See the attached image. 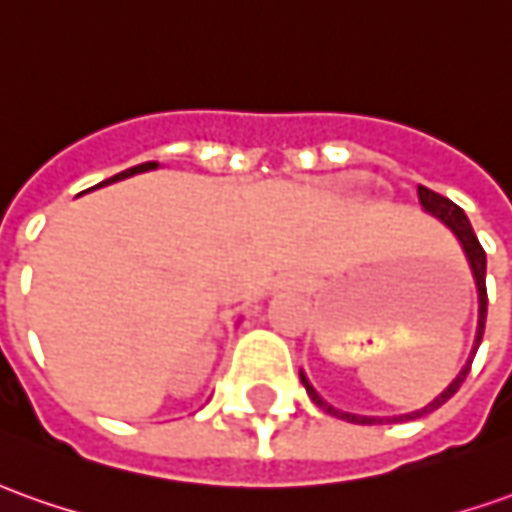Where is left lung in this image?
<instances>
[{
    "mask_svg": "<svg viewBox=\"0 0 512 512\" xmlns=\"http://www.w3.org/2000/svg\"><path fill=\"white\" fill-rule=\"evenodd\" d=\"M418 200H421V206L424 211H429L432 217H438L446 228H449L451 234L457 236V242H460V248H463L465 259H468V267H471V276H474V284H477V295H479V320H477V337H474V348H471V357L463 365V370L451 379V384L435 396L426 407L415 412H404V415H393V418H373V415H354V412H343L337 410V407H331L329 401H323V398L317 396V390L309 384L306 379V373L301 370V382L306 387V393L309 398L315 401L317 407L323 412H329L334 418H343V421H351V424H384V421H390V424H398V421H412V418H424L429 412H435L438 407H443L446 401H449L457 390H460V384L465 382V376H468V370H471V362L477 357V348L482 343V334H485V317H488V290H485V267H488V259H485V250L479 245L477 234H474V228H471V222L465 217V211L457 206V203H451L449 197L438 195V192H432V189H426V186H418Z\"/></svg>",
    "mask_w": 512,
    "mask_h": 512,
    "instance_id": "obj_1",
    "label": "left lung"
}]
</instances>
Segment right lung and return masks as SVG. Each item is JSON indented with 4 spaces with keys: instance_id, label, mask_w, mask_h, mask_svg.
Segmentation results:
<instances>
[{
    "instance_id": "1",
    "label": "right lung",
    "mask_w": 512,
    "mask_h": 512,
    "mask_svg": "<svg viewBox=\"0 0 512 512\" xmlns=\"http://www.w3.org/2000/svg\"><path fill=\"white\" fill-rule=\"evenodd\" d=\"M153 167H158L155 161H150V164H139V167L125 169V172H119V175H114V178H108V181H102V183H114L119 181V178H130V175H136V172H147V169H153Z\"/></svg>"
}]
</instances>
